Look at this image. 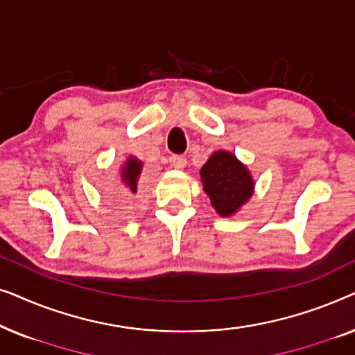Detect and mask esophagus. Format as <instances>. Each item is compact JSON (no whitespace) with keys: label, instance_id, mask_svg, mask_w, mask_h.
<instances>
[{"label":"esophagus","instance_id":"34e87169","mask_svg":"<svg viewBox=\"0 0 355 355\" xmlns=\"http://www.w3.org/2000/svg\"><path fill=\"white\" fill-rule=\"evenodd\" d=\"M171 163L176 169H182L187 164V159H186V157H182V155H173Z\"/></svg>","mask_w":355,"mask_h":355}]
</instances>
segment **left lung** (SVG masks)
<instances>
[{
  "instance_id": "obj_1",
  "label": "left lung",
  "mask_w": 355,
  "mask_h": 355,
  "mask_svg": "<svg viewBox=\"0 0 355 355\" xmlns=\"http://www.w3.org/2000/svg\"><path fill=\"white\" fill-rule=\"evenodd\" d=\"M203 191L221 216H231L254 193V181L247 169L230 152H215L200 169Z\"/></svg>"
}]
</instances>
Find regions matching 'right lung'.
I'll use <instances>...</instances> for the list:
<instances>
[{"label":"right lung","mask_w":355,"mask_h":355,"mask_svg":"<svg viewBox=\"0 0 355 355\" xmlns=\"http://www.w3.org/2000/svg\"><path fill=\"white\" fill-rule=\"evenodd\" d=\"M140 169H142V163L134 157H130L128 162H125V166L123 168V181L125 182V186L130 189V192L132 193L137 192V179H139ZM123 203L130 205V200L123 198Z\"/></svg>","instance_id":"add662e5"}]
</instances>
